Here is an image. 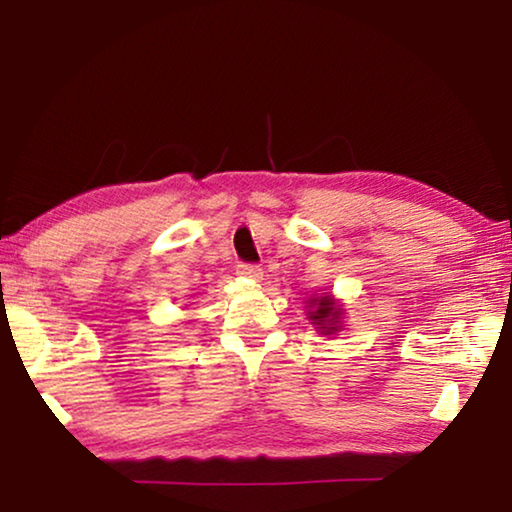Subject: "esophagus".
I'll use <instances>...</instances> for the list:
<instances>
[{"label": "esophagus", "instance_id": "34e87169", "mask_svg": "<svg viewBox=\"0 0 512 512\" xmlns=\"http://www.w3.org/2000/svg\"><path fill=\"white\" fill-rule=\"evenodd\" d=\"M239 275H244V277H250V280H262V268L259 266H255V264H241L239 266Z\"/></svg>", "mask_w": 512, "mask_h": 512}]
</instances>
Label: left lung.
I'll use <instances>...</instances> for the list:
<instances>
[{"mask_svg": "<svg viewBox=\"0 0 512 512\" xmlns=\"http://www.w3.org/2000/svg\"><path fill=\"white\" fill-rule=\"evenodd\" d=\"M343 314L345 307L341 300H336L332 293L323 296H311L307 300V318L314 325L318 334L336 336L343 329Z\"/></svg>", "mask_w": 512, "mask_h": 512, "instance_id": "8db88e82", "label": "left lung"}]
</instances>
